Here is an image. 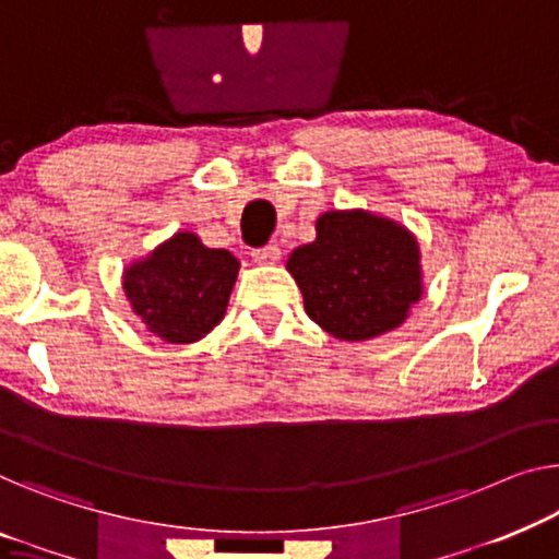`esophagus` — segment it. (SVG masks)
I'll return each mask as SVG.
<instances>
[{
	"label": "esophagus",
	"instance_id": "1",
	"mask_svg": "<svg viewBox=\"0 0 559 559\" xmlns=\"http://www.w3.org/2000/svg\"><path fill=\"white\" fill-rule=\"evenodd\" d=\"M251 258H253L255 263H261V265H273V263H278L281 248L276 243H269V246H263V248H253Z\"/></svg>",
	"mask_w": 559,
	"mask_h": 559
}]
</instances>
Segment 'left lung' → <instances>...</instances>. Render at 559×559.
<instances>
[{
	"label": "left lung",
	"mask_w": 559,
	"mask_h": 559,
	"mask_svg": "<svg viewBox=\"0 0 559 559\" xmlns=\"http://www.w3.org/2000/svg\"><path fill=\"white\" fill-rule=\"evenodd\" d=\"M286 269L311 321L341 341L399 329L424 290L416 238L369 211L323 213L316 240L298 246Z\"/></svg>",
	"instance_id": "left-lung-1"
}]
</instances>
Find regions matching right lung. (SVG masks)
<instances>
[{"label":"right lung","mask_w":559,"mask_h":559,"mask_svg":"<svg viewBox=\"0 0 559 559\" xmlns=\"http://www.w3.org/2000/svg\"><path fill=\"white\" fill-rule=\"evenodd\" d=\"M238 269L226 248H205L186 230L128 265L122 288L150 333L168 344H193L226 316Z\"/></svg>","instance_id":"obj_1"}]
</instances>
